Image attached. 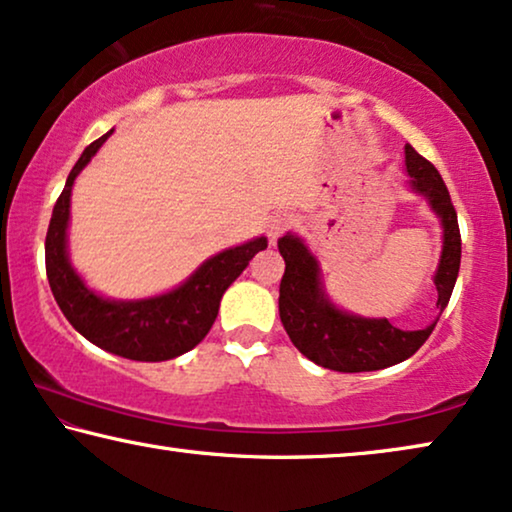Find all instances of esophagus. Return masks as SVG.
<instances>
[{
    "mask_svg": "<svg viewBox=\"0 0 512 512\" xmlns=\"http://www.w3.org/2000/svg\"><path fill=\"white\" fill-rule=\"evenodd\" d=\"M294 225H297L294 215H290V213H276L269 220V225H266V234H269V241L276 243L280 236H283L287 229H292Z\"/></svg>",
    "mask_w": 512,
    "mask_h": 512,
    "instance_id": "esophagus-1",
    "label": "esophagus"
}]
</instances>
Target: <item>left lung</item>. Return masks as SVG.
I'll return each instance as SVG.
<instances>
[{
    "label": "left lung",
    "mask_w": 512,
    "mask_h": 512,
    "mask_svg": "<svg viewBox=\"0 0 512 512\" xmlns=\"http://www.w3.org/2000/svg\"><path fill=\"white\" fill-rule=\"evenodd\" d=\"M406 171L410 187L427 197L443 225V253L434 276L438 292L436 308L443 313L455 290L459 262H462L457 211L441 174L413 146H406ZM278 250L285 259L278 297L280 322L294 348L311 362L341 373L387 369L415 355L434 331L436 322L427 329L403 331L392 327L385 318H359L341 311L322 290L320 266L301 239L287 234L278 239Z\"/></svg>",
    "instance_id": "obj_1"
}]
</instances>
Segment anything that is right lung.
Here are the masks:
<instances>
[{"label": "right lung", "mask_w": 512, "mask_h": 512, "mask_svg": "<svg viewBox=\"0 0 512 512\" xmlns=\"http://www.w3.org/2000/svg\"><path fill=\"white\" fill-rule=\"evenodd\" d=\"M111 132L99 136L83 150L55 201L46 234L48 283L64 318L90 343L134 362H164L192 350L208 334L218 318L222 294L241 276L250 259L266 248V239L259 236L243 246L222 250L220 255L206 259L181 287L162 297L141 301L99 297L90 287H85L81 276L69 264L67 225L71 187L76 176L102 148Z\"/></svg>", "instance_id": "obj_1"}]
</instances>
